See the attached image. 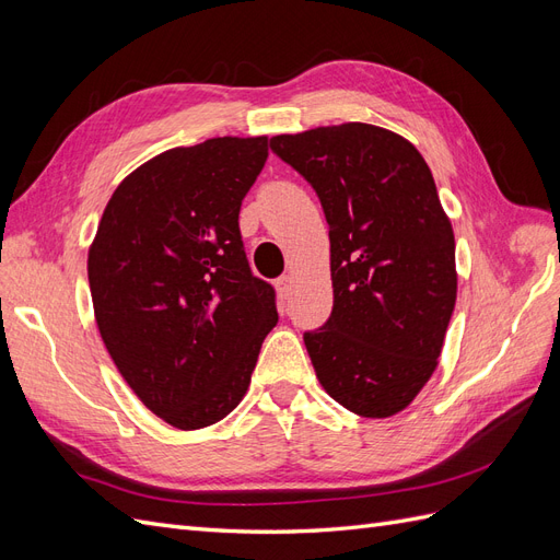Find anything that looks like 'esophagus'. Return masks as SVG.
Instances as JSON below:
<instances>
[{
	"label": "esophagus",
	"instance_id": "esophagus-1",
	"mask_svg": "<svg viewBox=\"0 0 560 560\" xmlns=\"http://www.w3.org/2000/svg\"><path fill=\"white\" fill-rule=\"evenodd\" d=\"M276 287H278V294H280V299H287V296H290V294H292V287H294V280H292V276H282V278H278Z\"/></svg>",
	"mask_w": 560,
	"mask_h": 560
}]
</instances>
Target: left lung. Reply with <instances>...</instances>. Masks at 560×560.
<instances>
[{
	"label": "left lung",
	"instance_id": "1",
	"mask_svg": "<svg viewBox=\"0 0 560 560\" xmlns=\"http://www.w3.org/2000/svg\"><path fill=\"white\" fill-rule=\"evenodd\" d=\"M270 149L325 210L334 308L303 334L317 381L348 411L389 418L430 381L455 308V238L434 177L401 135L369 124L276 135Z\"/></svg>",
	"mask_w": 560,
	"mask_h": 560
}]
</instances>
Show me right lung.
<instances>
[{
  "label": "right lung",
  "instance_id": "add662e5",
  "mask_svg": "<svg viewBox=\"0 0 560 560\" xmlns=\"http://www.w3.org/2000/svg\"><path fill=\"white\" fill-rule=\"evenodd\" d=\"M268 138L167 149L116 186L89 249L100 336L118 374L177 430L226 418L247 393L276 292L254 278L238 214Z\"/></svg>",
  "mask_w": 560,
  "mask_h": 560
}]
</instances>
